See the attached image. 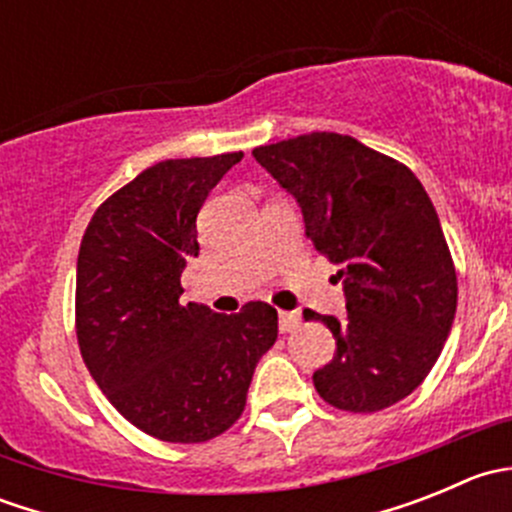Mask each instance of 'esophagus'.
Returning a JSON list of instances; mask_svg holds the SVG:
<instances>
[{"label": "esophagus", "instance_id": "esophagus-1", "mask_svg": "<svg viewBox=\"0 0 512 512\" xmlns=\"http://www.w3.org/2000/svg\"><path fill=\"white\" fill-rule=\"evenodd\" d=\"M299 324H302V317H299L297 312H285V309H280V332L282 334L294 332V329H299Z\"/></svg>", "mask_w": 512, "mask_h": 512}]
</instances>
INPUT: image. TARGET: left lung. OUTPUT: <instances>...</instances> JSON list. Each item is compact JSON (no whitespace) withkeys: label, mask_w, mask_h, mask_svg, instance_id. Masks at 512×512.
Wrapping results in <instances>:
<instances>
[{"label":"left lung","mask_w":512,"mask_h":512,"mask_svg":"<svg viewBox=\"0 0 512 512\" xmlns=\"http://www.w3.org/2000/svg\"><path fill=\"white\" fill-rule=\"evenodd\" d=\"M252 156L297 198L314 250L344 285L342 322L304 312L337 339L314 389L352 414L389 409L421 386L456 317V267L431 198L404 163L342 133L287 138Z\"/></svg>","instance_id":"obj_1"}]
</instances>
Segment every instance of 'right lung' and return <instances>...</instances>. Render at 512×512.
<instances>
[{
  "instance_id": "obj_1",
  "label": "right lung",
  "mask_w": 512,
  "mask_h": 512,
  "mask_svg": "<svg viewBox=\"0 0 512 512\" xmlns=\"http://www.w3.org/2000/svg\"><path fill=\"white\" fill-rule=\"evenodd\" d=\"M242 160L175 158L151 165L103 200L76 262V337L98 389L148 436L203 443L245 411L262 354L277 342V309L237 314L180 302L185 260L198 255L210 190Z\"/></svg>"
}]
</instances>
